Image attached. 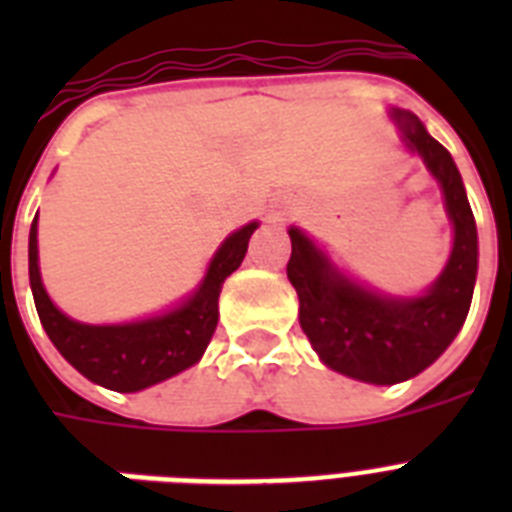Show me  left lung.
Returning a JSON list of instances; mask_svg holds the SVG:
<instances>
[{"label":"left lung","instance_id":"left-lung-1","mask_svg":"<svg viewBox=\"0 0 512 512\" xmlns=\"http://www.w3.org/2000/svg\"><path fill=\"white\" fill-rule=\"evenodd\" d=\"M390 116L406 148L422 156L441 185L454 225L452 255L433 287L420 297L380 295L345 276L300 228H289L287 276L300 297V327L329 369L372 385L409 380L452 345L468 319L478 273L476 217L452 154L417 114L393 108Z\"/></svg>","mask_w":512,"mask_h":512}]
</instances>
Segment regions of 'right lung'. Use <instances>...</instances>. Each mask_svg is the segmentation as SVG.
I'll return each mask as SVG.
<instances>
[{"label": "right lung", "instance_id": "1", "mask_svg": "<svg viewBox=\"0 0 512 512\" xmlns=\"http://www.w3.org/2000/svg\"><path fill=\"white\" fill-rule=\"evenodd\" d=\"M255 228L257 223L244 225L220 244L215 257L209 260L199 289L177 308L132 324L95 327V324L68 319L44 292L34 217L28 233V279L44 332L76 372H82L87 380L98 382L108 390L135 393L151 388L156 382L170 380L196 364L207 350L220 316L217 297L223 281L241 265Z\"/></svg>", "mask_w": 512, "mask_h": 512}]
</instances>
